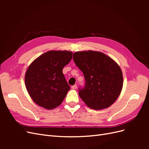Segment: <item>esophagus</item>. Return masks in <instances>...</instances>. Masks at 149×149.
Masks as SVG:
<instances>
[{"mask_svg":"<svg viewBox=\"0 0 149 149\" xmlns=\"http://www.w3.org/2000/svg\"><path fill=\"white\" fill-rule=\"evenodd\" d=\"M76 88H77V85L76 84H74L71 86V89H76Z\"/></svg>","mask_w":149,"mask_h":149,"instance_id":"34e87169","label":"esophagus"}]
</instances>
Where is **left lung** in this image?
<instances>
[{
	"label": "left lung",
	"mask_w": 149,
	"mask_h": 149,
	"mask_svg": "<svg viewBox=\"0 0 149 149\" xmlns=\"http://www.w3.org/2000/svg\"><path fill=\"white\" fill-rule=\"evenodd\" d=\"M73 58L85 79V86L79 89L81 100L95 110L111 106L123 86V72L118 63L104 53L92 50L76 52Z\"/></svg>",
	"instance_id": "1"
}]
</instances>
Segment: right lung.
<instances>
[{"instance_id":"obj_1","label":"right lung","mask_w":149,"mask_h":149,"mask_svg":"<svg viewBox=\"0 0 149 149\" xmlns=\"http://www.w3.org/2000/svg\"><path fill=\"white\" fill-rule=\"evenodd\" d=\"M72 56L70 51L51 50L30 65L25 76V87L37 105L51 110L64 100L70 87L63 69L69 63Z\"/></svg>"}]
</instances>
